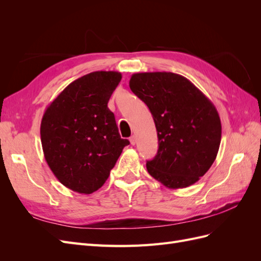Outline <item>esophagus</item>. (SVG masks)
<instances>
[{
  "instance_id": "obj_1",
  "label": "esophagus",
  "mask_w": 261,
  "mask_h": 261,
  "mask_svg": "<svg viewBox=\"0 0 261 261\" xmlns=\"http://www.w3.org/2000/svg\"><path fill=\"white\" fill-rule=\"evenodd\" d=\"M129 141H130V145H135L136 144V141H137V138H136V136L135 135H133L130 138H129Z\"/></svg>"
}]
</instances>
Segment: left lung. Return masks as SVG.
I'll list each match as a JSON object with an SVG mask.
<instances>
[{
  "label": "left lung",
  "mask_w": 261,
  "mask_h": 261,
  "mask_svg": "<svg viewBox=\"0 0 261 261\" xmlns=\"http://www.w3.org/2000/svg\"><path fill=\"white\" fill-rule=\"evenodd\" d=\"M130 90L152 114L159 149L147 161L150 175L169 188L195 184L215 162L221 143L216 107L184 76L168 72L137 73Z\"/></svg>",
  "instance_id": "1"
}]
</instances>
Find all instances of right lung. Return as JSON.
Wrapping results in <instances>:
<instances>
[{"instance_id":"obj_1","label":"right lung","mask_w":261,"mask_h":261,"mask_svg":"<svg viewBox=\"0 0 261 261\" xmlns=\"http://www.w3.org/2000/svg\"><path fill=\"white\" fill-rule=\"evenodd\" d=\"M122 80L118 72H92L70 83L46 108L40 135L45 161L61 183L91 194L106 183L129 145L122 139L108 102Z\"/></svg>"}]
</instances>
